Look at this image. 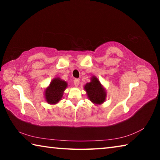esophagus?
<instances>
[{
    "label": "esophagus",
    "instance_id": "obj_1",
    "mask_svg": "<svg viewBox=\"0 0 160 160\" xmlns=\"http://www.w3.org/2000/svg\"><path fill=\"white\" fill-rule=\"evenodd\" d=\"M74 85L75 87H78L80 85V80L79 79H75L74 80Z\"/></svg>",
    "mask_w": 160,
    "mask_h": 160
}]
</instances>
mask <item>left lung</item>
Instances as JSON below:
<instances>
[{
    "label": "left lung",
    "mask_w": 160,
    "mask_h": 160,
    "mask_svg": "<svg viewBox=\"0 0 160 160\" xmlns=\"http://www.w3.org/2000/svg\"><path fill=\"white\" fill-rule=\"evenodd\" d=\"M85 90L89 99L94 104H101L105 102L106 90L95 76L92 77L91 82L85 85Z\"/></svg>",
    "instance_id": "1"
}]
</instances>
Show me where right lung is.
I'll return each instance as SVG.
<instances>
[{"instance_id": "add662e5", "label": "right lung", "mask_w": 160, "mask_h": 160, "mask_svg": "<svg viewBox=\"0 0 160 160\" xmlns=\"http://www.w3.org/2000/svg\"><path fill=\"white\" fill-rule=\"evenodd\" d=\"M67 86L68 84L66 81L62 80L59 78H54L51 82L49 86L45 90L44 96L48 104H57L62 99Z\"/></svg>"}]
</instances>
